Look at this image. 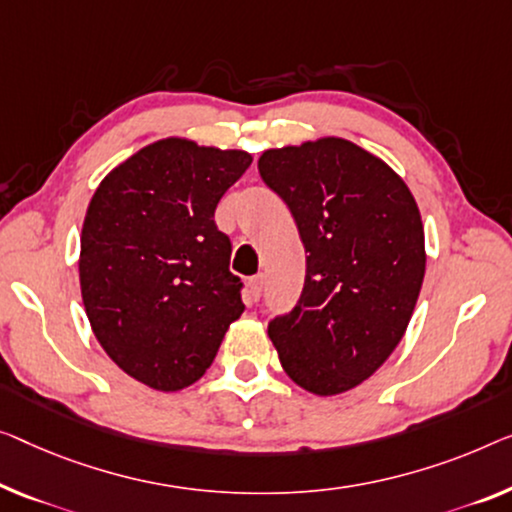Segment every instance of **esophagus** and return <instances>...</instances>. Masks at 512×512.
I'll use <instances>...</instances> for the list:
<instances>
[{
  "instance_id": "obj_1",
  "label": "esophagus",
  "mask_w": 512,
  "mask_h": 512,
  "mask_svg": "<svg viewBox=\"0 0 512 512\" xmlns=\"http://www.w3.org/2000/svg\"><path fill=\"white\" fill-rule=\"evenodd\" d=\"M248 287H250V294H253V299L257 301L259 296H262V287H264V276L262 273H257V276H253L248 280Z\"/></svg>"
}]
</instances>
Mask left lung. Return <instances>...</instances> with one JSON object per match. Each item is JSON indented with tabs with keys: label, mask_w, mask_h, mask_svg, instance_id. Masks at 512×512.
<instances>
[{
	"label": "left lung",
	"mask_w": 512,
	"mask_h": 512,
	"mask_svg": "<svg viewBox=\"0 0 512 512\" xmlns=\"http://www.w3.org/2000/svg\"><path fill=\"white\" fill-rule=\"evenodd\" d=\"M259 174L305 248L301 299L269 322L289 379L315 395L354 388L386 363L425 276L418 204L384 160L342 137L266 149Z\"/></svg>",
	"instance_id": "1"
}]
</instances>
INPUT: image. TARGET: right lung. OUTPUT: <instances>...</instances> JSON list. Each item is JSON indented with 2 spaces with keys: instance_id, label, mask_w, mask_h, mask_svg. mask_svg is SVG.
Instances as JSON below:
<instances>
[{
  "instance_id": "1",
  "label": "right lung",
  "mask_w": 512,
  "mask_h": 512,
  "mask_svg": "<svg viewBox=\"0 0 512 512\" xmlns=\"http://www.w3.org/2000/svg\"><path fill=\"white\" fill-rule=\"evenodd\" d=\"M253 156L186 137L147 144L101 181L80 236L91 331L128 377L174 393L209 370L243 312L213 213Z\"/></svg>"
}]
</instances>
